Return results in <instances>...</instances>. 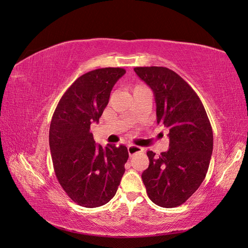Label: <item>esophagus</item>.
Here are the masks:
<instances>
[{"label": "esophagus", "instance_id": "obj_1", "mask_svg": "<svg viewBox=\"0 0 248 248\" xmlns=\"http://www.w3.org/2000/svg\"><path fill=\"white\" fill-rule=\"evenodd\" d=\"M127 149H128V153L130 156L137 154V153H140V152H142V150H144L142 148H140L139 146H134V145H129Z\"/></svg>", "mask_w": 248, "mask_h": 248}]
</instances>
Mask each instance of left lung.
Wrapping results in <instances>:
<instances>
[{
	"label": "left lung",
	"mask_w": 248,
	"mask_h": 248,
	"mask_svg": "<svg viewBox=\"0 0 248 248\" xmlns=\"http://www.w3.org/2000/svg\"><path fill=\"white\" fill-rule=\"evenodd\" d=\"M151 88L157 124L169 129L170 148L156 156L148 151L142 171L148 197L164 208L182 205L204 181L213 151V132L204 106L187 82L167 67H136Z\"/></svg>",
	"instance_id": "obj_1"
}]
</instances>
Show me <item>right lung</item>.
Returning <instances> with one entry per match:
<instances>
[{
  "label": "right lung",
  "mask_w": 248,
  "mask_h": 248,
  "mask_svg": "<svg viewBox=\"0 0 248 248\" xmlns=\"http://www.w3.org/2000/svg\"><path fill=\"white\" fill-rule=\"evenodd\" d=\"M123 68H100L79 77L60 99L49 127V148L58 181L78 205L95 208L115 197L128 151L96 145L90 127L98 122Z\"/></svg>",
  "instance_id": "add662e5"
}]
</instances>
